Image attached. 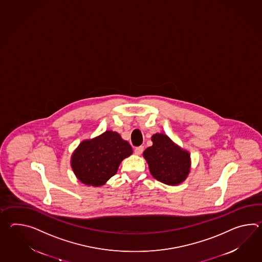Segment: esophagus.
<instances>
[{"label":"esophagus","mask_w":262,"mask_h":262,"mask_svg":"<svg viewBox=\"0 0 262 262\" xmlns=\"http://www.w3.org/2000/svg\"><path fill=\"white\" fill-rule=\"evenodd\" d=\"M143 151H144V146H138V147H135V149H134V153L136 155H141Z\"/></svg>","instance_id":"1"}]
</instances>
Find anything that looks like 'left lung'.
I'll use <instances>...</instances> for the list:
<instances>
[{
  "mask_svg": "<svg viewBox=\"0 0 262 262\" xmlns=\"http://www.w3.org/2000/svg\"><path fill=\"white\" fill-rule=\"evenodd\" d=\"M153 145L143 153L150 174L166 185L176 186L188 178L191 171V154L166 134H153Z\"/></svg>",
  "mask_w": 262,
  "mask_h": 262,
  "instance_id": "left-lung-1",
  "label": "left lung"
}]
</instances>
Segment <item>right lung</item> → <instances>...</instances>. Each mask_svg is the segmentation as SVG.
I'll list each match as a JSON object with an SVG mask.
<instances>
[{"instance_id":"obj_1","label":"right lung","mask_w":262,"mask_h":262,"mask_svg":"<svg viewBox=\"0 0 262 262\" xmlns=\"http://www.w3.org/2000/svg\"><path fill=\"white\" fill-rule=\"evenodd\" d=\"M132 154V146L120 134L106 130L92 139L81 141L71 155L70 164L81 183L99 187L117 174L121 162Z\"/></svg>"}]
</instances>
